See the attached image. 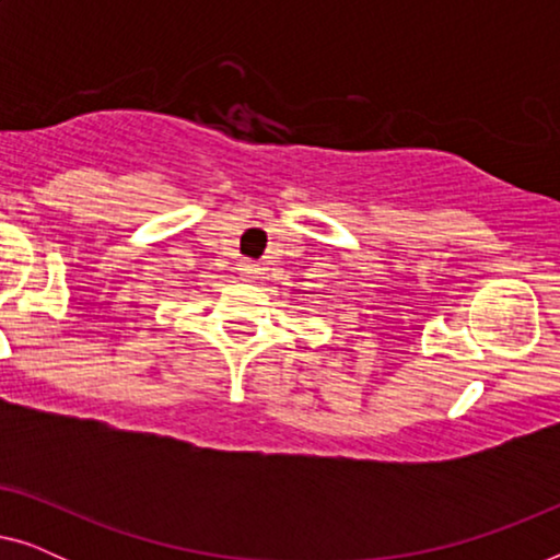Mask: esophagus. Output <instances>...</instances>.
Returning a JSON list of instances; mask_svg holds the SVG:
<instances>
[{"label":"esophagus","mask_w":560,"mask_h":560,"mask_svg":"<svg viewBox=\"0 0 560 560\" xmlns=\"http://www.w3.org/2000/svg\"><path fill=\"white\" fill-rule=\"evenodd\" d=\"M236 270H240V275L244 280H255L257 278V272H259V265L257 262H252V259H242L240 262V267H236Z\"/></svg>","instance_id":"esophagus-1"}]
</instances>
